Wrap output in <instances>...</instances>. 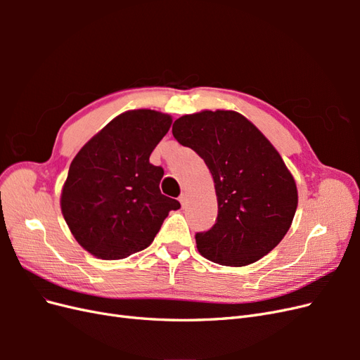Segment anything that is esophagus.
<instances>
[{"label":"esophagus","instance_id":"obj_1","mask_svg":"<svg viewBox=\"0 0 360 360\" xmlns=\"http://www.w3.org/2000/svg\"><path fill=\"white\" fill-rule=\"evenodd\" d=\"M179 201L181 202V205H183V207L186 205V204H188V193H186V192H183V193L180 195V197H179Z\"/></svg>","mask_w":360,"mask_h":360}]
</instances>
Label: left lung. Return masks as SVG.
<instances>
[{
	"label": "left lung",
	"mask_w": 360,
	"mask_h": 360,
	"mask_svg": "<svg viewBox=\"0 0 360 360\" xmlns=\"http://www.w3.org/2000/svg\"><path fill=\"white\" fill-rule=\"evenodd\" d=\"M172 135L209 168L217 200L212 230L195 236L198 252L243 267L284 238L297 209V186L278 150L240 112L201 111L174 122Z\"/></svg>",
	"instance_id": "1"
}]
</instances>
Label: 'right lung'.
Listing matches in <instances>:
<instances>
[{
    "mask_svg": "<svg viewBox=\"0 0 360 360\" xmlns=\"http://www.w3.org/2000/svg\"><path fill=\"white\" fill-rule=\"evenodd\" d=\"M172 117L155 110L117 115L70 163L61 191V213L86 252L123 259L155 240L180 202L160 193L163 169L150 155L168 134Z\"/></svg>",
    "mask_w": 360,
    "mask_h": 360,
    "instance_id": "add662e5",
    "label": "right lung"
}]
</instances>
